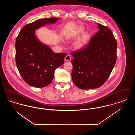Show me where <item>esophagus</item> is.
Returning <instances> with one entry per match:
<instances>
[{"mask_svg": "<svg viewBox=\"0 0 135 135\" xmlns=\"http://www.w3.org/2000/svg\"><path fill=\"white\" fill-rule=\"evenodd\" d=\"M64 60L65 61H70L71 60L70 56L69 55H67L65 57Z\"/></svg>", "mask_w": 135, "mask_h": 135, "instance_id": "esophagus-1", "label": "esophagus"}]
</instances>
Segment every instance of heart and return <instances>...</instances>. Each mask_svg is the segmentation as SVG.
<instances>
[{
  "label": "heart",
  "mask_w": 135,
  "mask_h": 135,
  "mask_svg": "<svg viewBox=\"0 0 135 135\" xmlns=\"http://www.w3.org/2000/svg\"><path fill=\"white\" fill-rule=\"evenodd\" d=\"M84 29L83 27H79L77 29V32L76 33V35H79L84 33ZM90 39V34L88 32L84 33V34L76 40L74 42V47L76 49H81L84 45L88 44Z\"/></svg>",
  "instance_id": "b5f03b06"
}]
</instances>
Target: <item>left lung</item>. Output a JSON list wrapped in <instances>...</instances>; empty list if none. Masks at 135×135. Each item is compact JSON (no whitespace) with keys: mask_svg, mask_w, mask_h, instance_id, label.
<instances>
[{"mask_svg":"<svg viewBox=\"0 0 135 135\" xmlns=\"http://www.w3.org/2000/svg\"><path fill=\"white\" fill-rule=\"evenodd\" d=\"M99 31L85 47L72 52L71 76L82 90L98 88L105 83L115 64L117 42L111 30L97 23Z\"/></svg>","mask_w":135,"mask_h":135,"instance_id":"8db88e82","label":"left lung"}]
</instances>
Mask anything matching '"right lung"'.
I'll list each match as a JSON object with an SVG mask.
<instances>
[{"mask_svg": "<svg viewBox=\"0 0 135 135\" xmlns=\"http://www.w3.org/2000/svg\"><path fill=\"white\" fill-rule=\"evenodd\" d=\"M58 18L39 19L27 24L16 41V63L20 74L26 83L35 88L51 84L55 70L64 64L66 54L55 53L41 42L35 30L45 25L55 23Z\"/></svg>", "mask_w": 135, "mask_h": 135, "instance_id": "right-lung-1", "label": "right lung"}]
</instances>
